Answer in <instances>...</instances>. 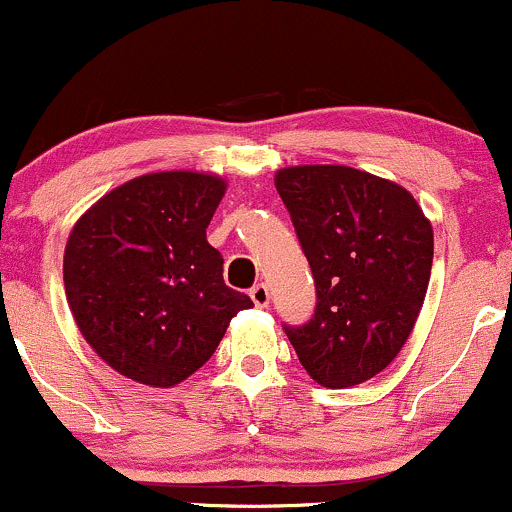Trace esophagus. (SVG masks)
Returning a JSON list of instances; mask_svg holds the SVG:
<instances>
[{
	"label": "esophagus",
	"mask_w": 512,
	"mask_h": 512,
	"mask_svg": "<svg viewBox=\"0 0 512 512\" xmlns=\"http://www.w3.org/2000/svg\"><path fill=\"white\" fill-rule=\"evenodd\" d=\"M250 298H252V303L257 305V308H267V305H269V289H267V284H257L255 289L250 291Z\"/></svg>",
	"instance_id": "1"
}]
</instances>
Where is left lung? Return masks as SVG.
Masks as SVG:
<instances>
[{"label":"left lung","instance_id":"obj_1","mask_svg":"<svg viewBox=\"0 0 512 512\" xmlns=\"http://www.w3.org/2000/svg\"><path fill=\"white\" fill-rule=\"evenodd\" d=\"M274 185L315 276V315L284 327L317 385L366 383L395 361L424 305L433 226L397 182L349 166H291Z\"/></svg>","mask_w":512,"mask_h":512}]
</instances>
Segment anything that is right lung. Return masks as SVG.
I'll return each mask as SVG.
<instances>
[{"mask_svg":"<svg viewBox=\"0 0 512 512\" xmlns=\"http://www.w3.org/2000/svg\"><path fill=\"white\" fill-rule=\"evenodd\" d=\"M226 180L161 170L127 180L88 207L64 248L74 322L125 378L173 387L209 361L245 293L223 284V257L207 226Z\"/></svg>","mask_w":512,"mask_h":512,"instance_id":"1","label":"right lung"}]
</instances>
